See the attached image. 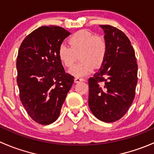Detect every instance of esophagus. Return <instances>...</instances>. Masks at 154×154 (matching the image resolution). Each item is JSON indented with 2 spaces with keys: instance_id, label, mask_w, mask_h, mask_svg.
I'll use <instances>...</instances> for the list:
<instances>
[{
  "instance_id": "34e87169",
  "label": "esophagus",
  "mask_w": 154,
  "mask_h": 154,
  "mask_svg": "<svg viewBox=\"0 0 154 154\" xmlns=\"http://www.w3.org/2000/svg\"><path fill=\"white\" fill-rule=\"evenodd\" d=\"M81 81H85V79L81 78V77H75V78H74V82H75V83H79V82Z\"/></svg>"
}]
</instances>
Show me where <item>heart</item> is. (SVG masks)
<instances>
[{
	"instance_id": "b5f03b06",
	"label": "heart",
	"mask_w": 154,
	"mask_h": 154,
	"mask_svg": "<svg viewBox=\"0 0 154 154\" xmlns=\"http://www.w3.org/2000/svg\"><path fill=\"white\" fill-rule=\"evenodd\" d=\"M68 44L70 47L66 44L59 45L57 56L63 66L71 67L79 54V60L81 61L69 70L70 74L74 77L89 74L94 66H100L106 58L107 45L105 39L89 31L82 29L76 32L69 38Z\"/></svg>"
}]
</instances>
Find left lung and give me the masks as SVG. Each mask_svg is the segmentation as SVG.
I'll use <instances>...</instances> for the list:
<instances>
[{"label": "left lung", "instance_id": "1", "mask_svg": "<svg viewBox=\"0 0 154 154\" xmlns=\"http://www.w3.org/2000/svg\"><path fill=\"white\" fill-rule=\"evenodd\" d=\"M100 27L107 52L99 71L88 79V106L97 119L112 123L125 116L134 100L138 65L127 35L112 26Z\"/></svg>", "mask_w": 154, "mask_h": 154}]
</instances>
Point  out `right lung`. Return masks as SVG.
<instances>
[{
  "label": "right lung",
  "mask_w": 154,
  "mask_h": 154,
  "mask_svg": "<svg viewBox=\"0 0 154 154\" xmlns=\"http://www.w3.org/2000/svg\"><path fill=\"white\" fill-rule=\"evenodd\" d=\"M70 32L57 26H43L29 33L17 57V83L23 106L37 123L48 125L60 116L74 83L57 56L59 45Z\"/></svg>",
  "instance_id": "1"
}]
</instances>
